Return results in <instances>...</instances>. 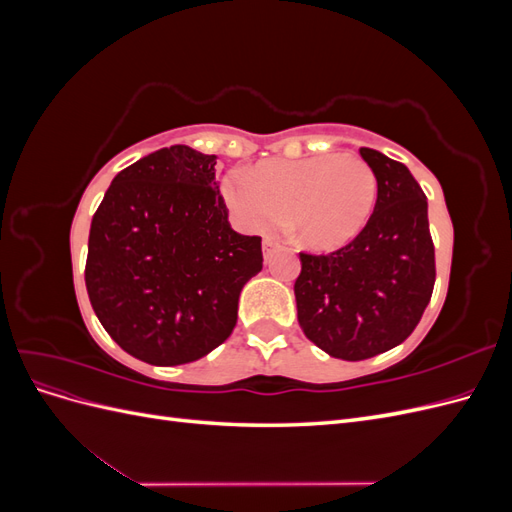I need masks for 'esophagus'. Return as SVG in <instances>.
<instances>
[{
    "label": "esophagus",
    "instance_id": "esophagus-1",
    "mask_svg": "<svg viewBox=\"0 0 512 512\" xmlns=\"http://www.w3.org/2000/svg\"><path fill=\"white\" fill-rule=\"evenodd\" d=\"M275 245H277V241L273 237H267L265 241H262V252H265V258H269V254L273 252Z\"/></svg>",
    "mask_w": 512,
    "mask_h": 512
}]
</instances>
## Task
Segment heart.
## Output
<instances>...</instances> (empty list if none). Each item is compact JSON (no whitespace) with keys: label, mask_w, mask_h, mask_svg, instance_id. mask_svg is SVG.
<instances>
[{"label":"heart","mask_w":512,"mask_h":512,"mask_svg":"<svg viewBox=\"0 0 512 512\" xmlns=\"http://www.w3.org/2000/svg\"><path fill=\"white\" fill-rule=\"evenodd\" d=\"M224 198L245 230H273L288 215L294 239L327 252L363 230L378 198V177L361 156L324 153L267 162L254 173L232 170Z\"/></svg>","instance_id":"b5f03b06"}]
</instances>
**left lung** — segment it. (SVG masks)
Masks as SVG:
<instances>
[{"label": "left lung", "instance_id": "obj_1", "mask_svg": "<svg viewBox=\"0 0 512 512\" xmlns=\"http://www.w3.org/2000/svg\"><path fill=\"white\" fill-rule=\"evenodd\" d=\"M378 177L365 228L329 254L301 252L294 282L299 324L309 342L344 361L371 359L416 329L436 284L427 198L410 170L361 147Z\"/></svg>", "mask_w": 512, "mask_h": 512}]
</instances>
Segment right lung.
<instances>
[{
  "mask_svg": "<svg viewBox=\"0 0 512 512\" xmlns=\"http://www.w3.org/2000/svg\"><path fill=\"white\" fill-rule=\"evenodd\" d=\"M260 241L230 228L215 156L185 145L149 153L113 179L91 220V307L136 359L192 363L235 329Z\"/></svg>",
  "mask_w": 512,
  "mask_h": 512,
  "instance_id": "add662e5",
  "label": "right lung"
}]
</instances>
